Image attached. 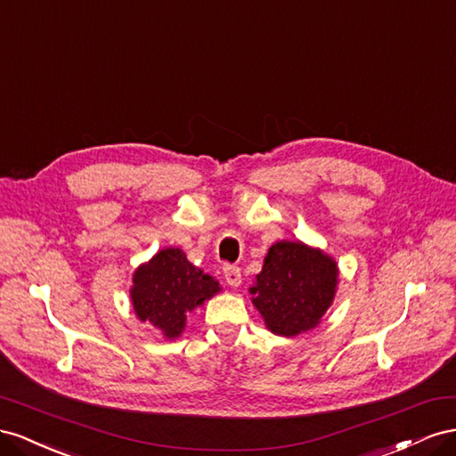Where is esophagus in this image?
Segmentation results:
<instances>
[{"label":"esophagus","mask_w":456,"mask_h":456,"mask_svg":"<svg viewBox=\"0 0 456 456\" xmlns=\"http://www.w3.org/2000/svg\"><path fill=\"white\" fill-rule=\"evenodd\" d=\"M224 275H225L227 284L232 286V289H237V286H240L242 275H240V269H239V267H235V265H225V267H224Z\"/></svg>","instance_id":"esophagus-1"}]
</instances>
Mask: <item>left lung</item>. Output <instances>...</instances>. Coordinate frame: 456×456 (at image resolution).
I'll return each mask as SVG.
<instances>
[{
  "label": "left lung",
  "mask_w": 456,
  "mask_h": 456,
  "mask_svg": "<svg viewBox=\"0 0 456 456\" xmlns=\"http://www.w3.org/2000/svg\"><path fill=\"white\" fill-rule=\"evenodd\" d=\"M336 259L302 240L271 246L264 267L250 286L252 304L267 330L292 338L315 329L338 290Z\"/></svg>",
  "instance_id": "obj_1"
}]
</instances>
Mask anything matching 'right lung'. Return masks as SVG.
Returning <instances> with one entry per match:
<instances>
[{"label":"right lung","instance_id":"add662e5","mask_svg":"<svg viewBox=\"0 0 456 456\" xmlns=\"http://www.w3.org/2000/svg\"><path fill=\"white\" fill-rule=\"evenodd\" d=\"M219 292L212 275L192 265L181 248L167 246L134 271L129 300L141 322H151L166 340H175L187 327V314Z\"/></svg>","mask_w":456,"mask_h":456}]
</instances>
